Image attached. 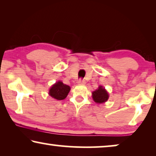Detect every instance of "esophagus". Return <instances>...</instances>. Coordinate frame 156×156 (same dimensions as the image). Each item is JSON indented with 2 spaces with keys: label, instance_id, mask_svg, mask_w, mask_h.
Masks as SVG:
<instances>
[{
  "label": "esophagus",
  "instance_id": "esophagus-1",
  "mask_svg": "<svg viewBox=\"0 0 156 156\" xmlns=\"http://www.w3.org/2000/svg\"><path fill=\"white\" fill-rule=\"evenodd\" d=\"M77 83H78V84H80V85H84L85 84H86V82H85V80H81L80 79V80L77 82Z\"/></svg>",
  "mask_w": 156,
  "mask_h": 156
}]
</instances>
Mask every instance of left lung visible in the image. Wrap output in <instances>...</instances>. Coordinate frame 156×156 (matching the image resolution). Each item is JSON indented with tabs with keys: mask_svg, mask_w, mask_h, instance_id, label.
Wrapping results in <instances>:
<instances>
[{
	"mask_svg": "<svg viewBox=\"0 0 156 156\" xmlns=\"http://www.w3.org/2000/svg\"><path fill=\"white\" fill-rule=\"evenodd\" d=\"M108 94L107 91L102 86H99V88L92 92L93 100L97 104H103L108 99Z\"/></svg>",
	"mask_w": 156,
	"mask_h": 156,
	"instance_id": "8db88e82",
	"label": "left lung"
}]
</instances>
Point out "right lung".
<instances>
[{
  "label": "right lung",
  "instance_id": "right-lung-1",
  "mask_svg": "<svg viewBox=\"0 0 156 156\" xmlns=\"http://www.w3.org/2000/svg\"><path fill=\"white\" fill-rule=\"evenodd\" d=\"M70 91V87L59 81L53 84L49 90V95L57 100L65 99Z\"/></svg>",
  "mask_w": 156,
  "mask_h": 156
}]
</instances>
